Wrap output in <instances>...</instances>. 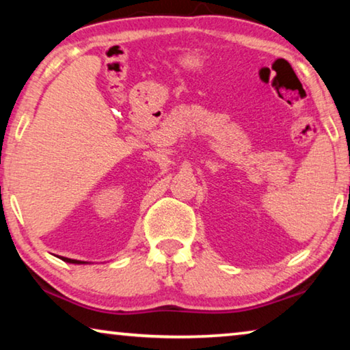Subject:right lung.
<instances>
[{
  "label": "right lung",
  "instance_id": "1",
  "mask_svg": "<svg viewBox=\"0 0 350 350\" xmlns=\"http://www.w3.org/2000/svg\"><path fill=\"white\" fill-rule=\"evenodd\" d=\"M62 260L66 261V262H72V265H84V261H78V260H70V258H64V256H62Z\"/></svg>",
  "mask_w": 350,
  "mask_h": 350
}]
</instances>
